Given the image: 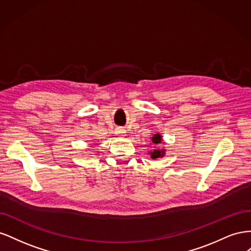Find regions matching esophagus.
<instances>
[{
    "instance_id": "1",
    "label": "esophagus",
    "mask_w": 251,
    "mask_h": 251,
    "mask_svg": "<svg viewBox=\"0 0 251 251\" xmlns=\"http://www.w3.org/2000/svg\"><path fill=\"white\" fill-rule=\"evenodd\" d=\"M116 134L118 135V136H125L126 135V130L125 128H123V127H118V128H116Z\"/></svg>"
}]
</instances>
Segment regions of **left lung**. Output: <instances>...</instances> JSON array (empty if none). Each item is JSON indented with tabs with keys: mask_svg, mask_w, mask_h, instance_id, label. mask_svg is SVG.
<instances>
[{
	"mask_svg": "<svg viewBox=\"0 0 251 251\" xmlns=\"http://www.w3.org/2000/svg\"><path fill=\"white\" fill-rule=\"evenodd\" d=\"M161 140H162V136L157 133V134H154L153 137H151V141H153V143L155 144H159L161 143ZM164 151L165 150H154L153 151H150L151 154V159H157V158H161L164 156Z\"/></svg>",
	"mask_w": 251,
	"mask_h": 251,
	"instance_id": "1",
	"label": "left lung"
}]
</instances>
